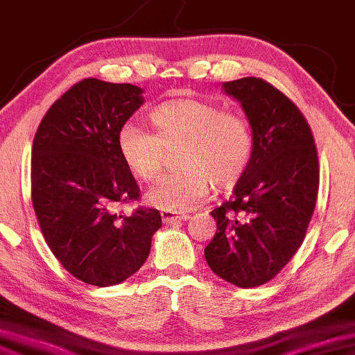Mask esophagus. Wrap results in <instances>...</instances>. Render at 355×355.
I'll return each instance as SVG.
<instances>
[{
	"label": "esophagus",
	"mask_w": 355,
	"mask_h": 355,
	"mask_svg": "<svg viewBox=\"0 0 355 355\" xmlns=\"http://www.w3.org/2000/svg\"><path fill=\"white\" fill-rule=\"evenodd\" d=\"M189 218V214H180V212L175 211H162V221L166 223V225H171V223L177 221H187Z\"/></svg>",
	"instance_id": "1"
}]
</instances>
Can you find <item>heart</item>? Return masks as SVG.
I'll list each match as a JSON object with an SVG mask.
<instances>
[{
    "label": "heart",
    "mask_w": 355,
    "mask_h": 355,
    "mask_svg": "<svg viewBox=\"0 0 355 355\" xmlns=\"http://www.w3.org/2000/svg\"><path fill=\"white\" fill-rule=\"evenodd\" d=\"M151 130L125 122L117 134V149L139 180L151 182L165 166L168 151H177L178 170L151 185L149 204L166 211H187L214 187H231L245 173L253 151L248 121L202 100H173L149 114Z\"/></svg>",
    "instance_id": "b5f03b06"
}]
</instances>
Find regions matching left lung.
Returning a JSON list of instances; mask_svg holds the SVG:
<instances>
[{
  "instance_id": "1",
  "label": "left lung",
  "mask_w": 355,
  "mask_h": 355,
  "mask_svg": "<svg viewBox=\"0 0 355 355\" xmlns=\"http://www.w3.org/2000/svg\"><path fill=\"white\" fill-rule=\"evenodd\" d=\"M243 107L253 151L233 197L211 212L214 238L204 250L216 275L238 287L272 281L297 252L316 206L318 153L308 121L262 78L227 81Z\"/></svg>"
}]
</instances>
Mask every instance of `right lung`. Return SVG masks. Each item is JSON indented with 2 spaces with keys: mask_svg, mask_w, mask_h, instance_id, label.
<instances>
[{
  "mask_svg": "<svg viewBox=\"0 0 355 355\" xmlns=\"http://www.w3.org/2000/svg\"><path fill=\"white\" fill-rule=\"evenodd\" d=\"M143 89L87 78L52 103L32 146L30 193L51 252L73 277L107 287L146 262L162 227L158 209L136 207L141 190L117 149L119 129Z\"/></svg>",
  "mask_w": 355,
  "mask_h": 355,
  "instance_id": "right-lung-1",
  "label": "right lung"
}]
</instances>
